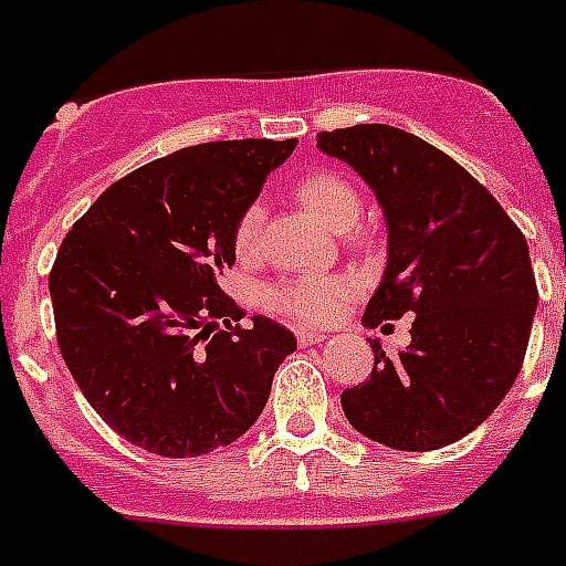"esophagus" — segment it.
<instances>
[{
  "mask_svg": "<svg viewBox=\"0 0 566 566\" xmlns=\"http://www.w3.org/2000/svg\"><path fill=\"white\" fill-rule=\"evenodd\" d=\"M325 337H328V334H323V331H311V328H298L296 331L298 346H316V343H323Z\"/></svg>",
  "mask_w": 566,
  "mask_h": 566,
  "instance_id": "obj_1",
  "label": "esophagus"
}]
</instances>
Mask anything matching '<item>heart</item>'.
Instances as JSON below:
<instances>
[{
	"mask_svg": "<svg viewBox=\"0 0 566 566\" xmlns=\"http://www.w3.org/2000/svg\"><path fill=\"white\" fill-rule=\"evenodd\" d=\"M298 203L305 206L319 223H325L334 232H348V238H357V218H360V195L343 174L331 168H316L296 179ZM261 232V206L250 203L238 214L235 229H232V247L238 259H250L259 250ZM352 296V282L337 279V275L307 273L296 279H284L273 284L268 293V302L273 311L284 314L293 323L302 325H325L343 311V305Z\"/></svg>",
	"mask_w": 566,
	"mask_h": 566,
	"instance_id": "1",
	"label": "heart"
}]
</instances>
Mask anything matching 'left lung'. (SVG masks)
<instances>
[{
    "mask_svg": "<svg viewBox=\"0 0 566 566\" xmlns=\"http://www.w3.org/2000/svg\"><path fill=\"white\" fill-rule=\"evenodd\" d=\"M378 197L389 259L363 323L412 316V343L339 395L357 433L395 450H436L506 398L530 346L537 284L530 247L503 206L444 150L389 124L319 133Z\"/></svg>",
    "mask_w": 566,
    "mask_h": 566,
    "instance_id": "1",
    "label": "left lung"
}]
</instances>
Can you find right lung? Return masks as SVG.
Wrapping results in <instances>:
<instances>
[{"label":"right lung","instance_id":"1","mask_svg":"<svg viewBox=\"0 0 566 566\" xmlns=\"http://www.w3.org/2000/svg\"><path fill=\"white\" fill-rule=\"evenodd\" d=\"M296 139L191 145L142 165L69 229L49 275L60 355L90 407L159 457L241 439L296 337L220 291L232 229ZM223 318L227 329L213 331ZM237 325L232 326L231 323Z\"/></svg>","mask_w":566,"mask_h":566}]
</instances>
